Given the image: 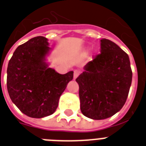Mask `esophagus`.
I'll return each instance as SVG.
<instances>
[{"mask_svg":"<svg viewBox=\"0 0 146 146\" xmlns=\"http://www.w3.org/2000/svg\"><path fill=\"white\" fill-rule=\"evenodd\" d=\"M79 73H80V71L78 70H74V73H73V79H76L77 77L79 76Z\"/></svg>","mask_w":146,"mask_h":146,"instance_id":"34e87169","label":"esophagus"}]
</instances>
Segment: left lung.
Segmentation results:
<instances>
[{
	"label": "left lung",
	"mask_w": 146,
	"mask_h": 146,
	"mask_svg": "<svg viewBox=\"0 0 146 146\" xmlns=\"http://www.w3.org/2000/svg\"><path fill=\"white\" fill-rule=\"evenodd\" d=\"M77 77L80 110L88 118L102 120L120 111L132 82L128 54L107 39L100 40V53Z\"/></svg>",
	"instance_id": "obj_1"
}]
</instances>
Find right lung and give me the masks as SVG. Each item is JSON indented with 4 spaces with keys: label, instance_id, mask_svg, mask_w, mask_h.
I'll return each mask as SVG.
<instances>
[{
    "label": "right lung",
    "instance_id": "obj_1",
    "mask_svg": "<svg viewBox=\"0 0 146 146\" xmlns=\"http://www.w3.org/2000/svg\"><path fill=\"white\" fill-rule=\"evenodd\" d=\"M48 39L36 36L18 46L7 67L9 98L26 115L41 118L53 114L59 98L73 78V72L60 74L48 67Z\"/></svg>",
    "mask_w": 146,
    "mask_h": 146
}]
</instances>
